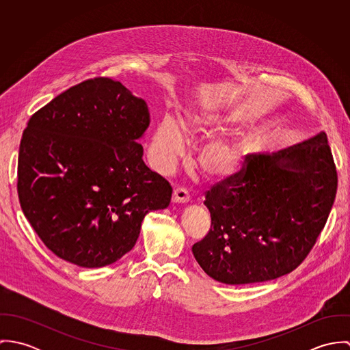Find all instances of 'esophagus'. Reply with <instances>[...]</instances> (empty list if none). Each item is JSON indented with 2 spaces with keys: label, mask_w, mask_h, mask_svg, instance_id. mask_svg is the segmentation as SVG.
Returning <instances> with one entry per match:
<instances>
[{
  "label": "esophagus",
  "mask_w": 350,
  "mask_h": 350,
  "mask_svg": "<svg viewBox=\"0 0 350 350\" xmlns=\"http://www.w3.org/2000/svg\"><path fill=\"white\" fill-rule=\"evenodd\" d=\"M190 200V196L187 193L186 189L183 187H176L174 190V194H172V202H176V203H187Z\"/></svg>",
  "instance_id": "esophagus-1"
}]
</instances>
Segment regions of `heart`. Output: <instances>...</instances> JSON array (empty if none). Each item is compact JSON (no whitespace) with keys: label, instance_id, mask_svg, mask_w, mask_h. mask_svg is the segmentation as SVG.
Here are the masks:
<instances>
[{"label":"heart","instance_id":"1","mask_svg":"<svg viewBox=\"0 0 350 350\" xmlns=\"http://www.w3.org/2000/svg\"><path fill=\"white\" fill-rule=\"evenodd\" d=\"M182 126L189 139H206L221 131L224 121L215 114L200 111L189 114L183 120ZM150 148L154 165L161 171L170 170L182 154L185 140L178 124L172 118L164 117L159 122ZM248 153L250 144L245 140L208 142L200 148L198 165L208 179L224 182L234 178L243 170Z\"/></svg>","mask_w":350,"mask_h":350}]
</instances>
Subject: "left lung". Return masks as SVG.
I'll return each mask as SVG.
<instances>
[{
	"instance_id": "left-lung-1",
	"label": "left lung",
	"mask_w": 350,
	"mask_h": 350,
	"mask_svg": "<svg viewBox=\"0 0 350 350\" xmlns=\"http://www.w3.org/2000/svg\"><path fill=\"white\" fill-rule=\"evenodd\" d=\"M338 186L326 133L273 153L248 154L232 179L206 191L208 233L193 245L200 268L225 284L280 278L317 243Z\"/></svg>"
}]
</instances>
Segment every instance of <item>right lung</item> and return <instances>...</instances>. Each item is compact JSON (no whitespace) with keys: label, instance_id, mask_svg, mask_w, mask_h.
I'll list each match as a JSON object with an SVG mask.
<instances>
[{"label":"right lung","instance_id":"right-lung-1","mask_svg":"<svg viewBox=\"0 0 350 350\" xmlns=\"http://www.w3.org/2000/svg\"><path fill=\"white\" fill-rule=\"evenodd\" d=\"M147 102L110 78L83 81L39 109L24 129L17 193L24 215L57 257L85 268L116 262L143 218L172 189L143 161L136 140Z\"/></svg>","mask_w":350,"mask_h":350}]
</instances>
